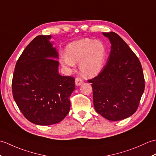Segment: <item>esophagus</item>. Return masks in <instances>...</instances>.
I'll list each match as a JSON object with an SVG mask.
<instances>
[{
    "label": "esophagus",
    "mask_w": 156,
    "mask_h": 156,
    "mask_svg": "<svg viewBox=\"0 0 156 156\" xmlns=\"http://www.w3.org/2000/svg\"><path fill=\"white\" fill-rule=\"evenodd\" d=\"M82 83H83V81H82V79L80 77H77L75 79V84L76 86H80Z\"/></svg>",
    "instance_id": "obj_1"
}]
</instances>
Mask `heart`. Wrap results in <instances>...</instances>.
Listing matches in <instances>:
<instances>
[{"mask_svg": "<svg viewBox=\"0 0 156 156\" xmlns=\"http://www.w3.org/2000/svg\"><path fill=\"white\" fill-rule=\"evenodd\" d=\"M106 51L101 42L90 39L70 43L66 48V54L61 57L64 66L73 67L80 62L79 68L82 74L87 77L98 75L103 68Z\"/></svg>", "mask_w": 156, "mask_h": 156, "instance_id": "obj_1", "label": "heart"}]
</instances>
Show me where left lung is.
I'll use <instances>...</instances> for the list:
<instances>
[{
    "label": "left lung",
    "instance_id": "8db88e82",
    "mask_svg": "<svg viewBox=\"0 0 156 156\" xmlns=\"http://www.w3.org/2000/svg\"><path fill=\"white\" fill-rule=\"evenodd\" d=\"M111 50L107 63L97 76L88 80L93 90L96 111L110 121L134 114L145 89L143 69L137 55L115 32L102 33Z\"/></svg>",
    "mask_w": 156,
    "mask_h": 156
}]
</instances>
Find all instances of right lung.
Returning <instances> with one entry per match:
<instances>
[{
  "label": "right lung",
  "instance_id": "obj_1",
  "mask_svg": "<svg viewBox=\"0 0 156 156\" xmlns=\"http://www.w3.org/2000/svg\"><path fill=\"white\" fill-rule=\"evenodd\" d=\"M51 35H38L29 43L16 63L12 80L14 100L28 121L38 125L60 122L70 108L75 89L72 76L58 73V53Z\"/></svg>",
  "mask_w": 156,
  "mask_h": 156
}]
</instances>
